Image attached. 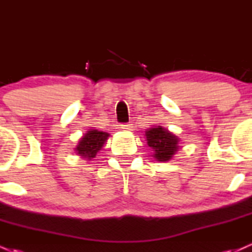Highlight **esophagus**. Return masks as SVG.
I'll list each match as a JSON object with an SVG mask.
<instances>
[{
	"label": "esophagus",
	"mask_w": 252,
	"mask_h": 252,
	"mask_svg": "<svg viewBox=\"0 0 252 252\" xmlns=\"http://www.w3.org/2000/svg\"><path fill=\"white\" fill-rule=\"evenodd\" d=\"M132 128V124L130 123H124V124H121V129H123L124 131H130Z\"/></svg>",
	"instance_id": "34e87169"
}]
</instances>
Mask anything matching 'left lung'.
<instances>
[{
  "label": "left lung",
  "instance_id": "8db88e82",
  "mask_svg": "<svg viewBox=\"0 0 252 252\" xmlns=\"http://www.w3.org/2000/svg\"><path fill=\"white\" fill-rule=\"evenodd\" d=\"M147 143L153 149V157L158 162H168L172 159L180 149V138L163 126L147 129Z\"/></svg>",
  "mask_w": 252,
  "mask_h": 252
}]
</instances>
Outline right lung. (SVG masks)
Wrapping results in <instances>:
<instances>
[{"instance_id":"add662e5","label":"right lung","mask_w":252,"mask_h":252,"mask_svg":"<svg viewBox=\"0 0 252 252\" xmlns=\"http://www.w3.org/2000/svg\"><path fill=\"white\" fill-rule=\"evenodd\" d=\"M109 134L108 132L99 131L97 129H89L78 141V143L75 148V151L78 156L84 158L88 162H90L93 158H95L97 153L102 150L103 145L108 141Z\"/></svg>"}]
</instances>
